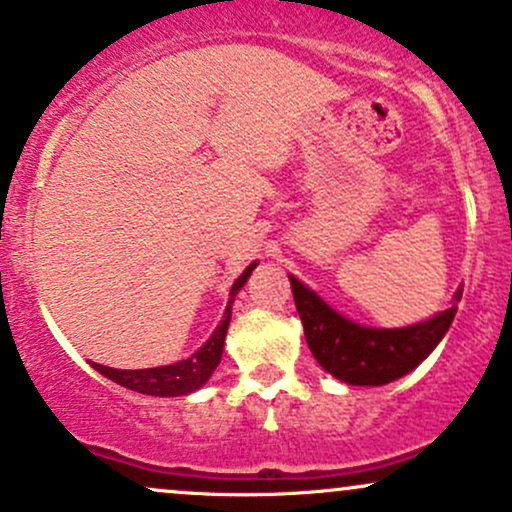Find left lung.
Listing matches in <instances>:
<instances>
[{"mask_svg":"<svg viewBox=\"0 0 512 512\" xmlns=\"http://www.w3.org/2000/svg\"><path fill=\"white\" fill-rule=\"evenodd\" d=\"M289 282L311 353L326 373L348 385H387L407 375L437 348L456 316V304H451L422 324L365 328L336 314L299 279L289 277ZM461 292H456V301Z\"/></svg>","mask_w":512,"mask_h":512,"instance_id":"8db88e82","label":"left lung"}]
</instances>
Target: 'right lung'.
I'll use <instances>...</instances> for the list:
<instances>
[{
	"mask_svg": "<svg viewBox=\"0 0 512 512\" xmlns=\"http://www.w3.org/2000/svg\"><path fill=\"white\" fill-rule=\"evenodd\" d=\"M255 267L257 262L247 267V270L235 279L233 289H230L228 306H225L223 321H220L218 328H215L213 336L208 338L206 346H203L201 351L193 353L191 358L179 360V363L174 365H161V368H147V370H117V368H107V365H98V363H93V368L98 370L100 375H105V378H110L112 383L127 387V390L142 392V395L179 397V395H188V392L198 390V387L208 383L213 370L218 368L220 355H223L225 333H228L230 316H233L235 294H238L242 284L250 279V272L255 270Z\"/></svg>",
	"mask_w": 512,
	"mask_h": 512,
	"instance_id": "add662e5",
	"label": "right lung"
}]
</instances>
